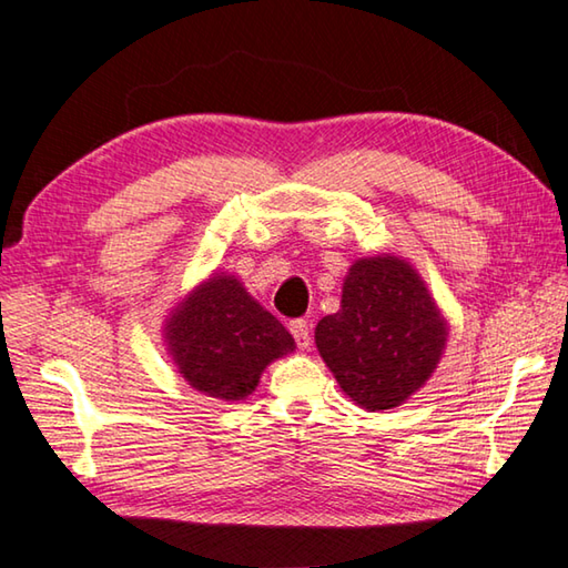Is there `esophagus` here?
Masks as SVG:
<instances>
[{
	"label": "esophagus",
	"instance_id": "obj_1",
	"mask_svg": "<svg viewBox=\"0 0 568 568\" xmlns=\"http://www.w3.org/2000/svg\"><path fill=\"white\" fill-rule=\"evenodd\" d=\"M291 333L297 343V348H307L311 345V328H307L305 321H291Z\"/></svg>",
	"mask_w": 568,
	"mask_h": 568
}]
</instances>
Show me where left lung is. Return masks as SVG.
<instances>
[{
  "label": "left lung",
  "instance_id": "8db88e82",
  "mask_svg": "<svg viewBox=\"0 0 568 568\" xmlns=\"http://www.w3.org/2000/svg\"><path fill=\"white\" fill-rule=\"evenodd\" d=\"M446 335L418 273L378 255L351 265L341 311L318 323L315 345L345 396L368 410H388L428 381Z\"/></svg>",
  "mask_w": 568,
  "mask_h": 568
}]
</instances>
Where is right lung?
Here are the masks:
<instances>
[{
	"instance_id": "add662e5",
	"label": "right lung",
	"mask_w": 568,
	"mask_h": 568,
	"mask_svg": "<svg viewBox=\"0 0 568 568\" xmlns=\"http://www.w3.org/2000/svg\"><path fill=\"white\" fill-rule=\"evenodd\" d=\"M165 338L182 378L223 400L253 393L265 365L295 348L283 323L233 275H215L200 285L170 318Z\"/></svg>"
}]
</instances>
